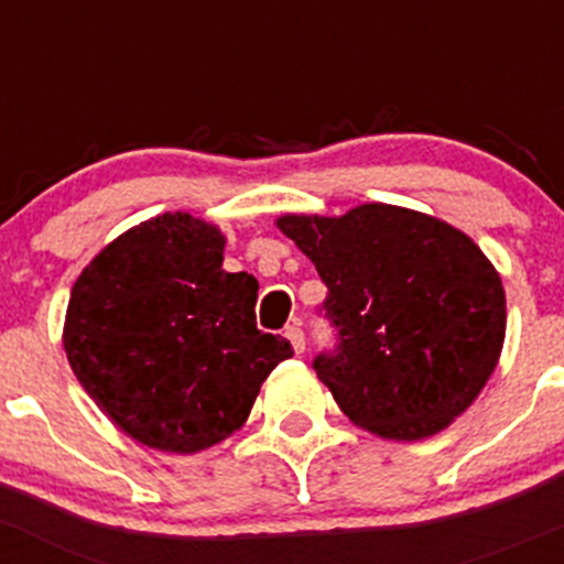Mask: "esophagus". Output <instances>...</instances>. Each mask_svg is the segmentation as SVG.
Listing matches in <instances>:
<instances>
[{"label": "esophagus", "instance_id": "esophagus-1", "mask_svg": "<svg viewBox=\"0 0 564 564\" xmlns=\"http://www.w3.org/2000/svg\"><path fill=\"white\" fill-rule=\"evenodd\" d=\"M283 335H286V340L292 343L294 351H297V354L305 351V332L300 329V324H292V327H286V332H283Z\"/></svg>", "mask_w": 564, "mask_h": 564}]
</instances>
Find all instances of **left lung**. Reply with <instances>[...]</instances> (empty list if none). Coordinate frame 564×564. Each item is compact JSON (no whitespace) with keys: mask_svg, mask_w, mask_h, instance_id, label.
<instances>
[{"mask_svg":"<svg viewBox=\"0 0 564 564\" xmlns=\"http://www.w3.org/2000/svg\"><path fill=\"white\" fill-rule=\"evenodd\" d=\"M275 224L327 283L337 348L313 370L354 424L411 443L473 405L500 361L508 316L500 272L470 237L383 203Z\"/></svg>","mask_w":564,"mask_h":564,"instance_id":"1","label":"left lung"}]
</instances>
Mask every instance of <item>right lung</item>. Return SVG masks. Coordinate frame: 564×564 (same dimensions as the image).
Wrapping results in <instances>:
<instances>
[{
  "mask_svg": "<svg viewBox=\"0 0 564 564\" xmlns=\"http://www.w3.org/2000/svg\"><path fill=\"white\" fill-rule=\"evenodd\" d=\"M227 237L162 213L108 242L75 281L64 351L80 387L129 437L197 454L246 424L286 337L257 329V278L224 270Z\"/></svg>",
  "mask_w": 564,
  "mask_h": 564,
  "instance_id": "right-lung-1",
  "label": "right lung"
}]
</instances>
